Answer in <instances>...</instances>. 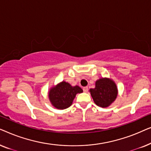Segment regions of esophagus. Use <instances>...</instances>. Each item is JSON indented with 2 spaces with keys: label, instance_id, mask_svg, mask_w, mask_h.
I'll return each instance as SVG.
<instances>
[{
  "label": "esophagus",
  "instance_id": "34e87169",
  "mask_svg": "<svg viewBox=\"0 0 151 151\" xmlns=\"http://www.w3.org/2000/svg\"><path fill=\"white\" fill-rule=\"evenodd\" d=\"M83 91L86 93L88 91V87L87 86H84V87H83Z\"/></svg>",
  "mask_w": 151,
  "mask_h": 151
}]
</instances>
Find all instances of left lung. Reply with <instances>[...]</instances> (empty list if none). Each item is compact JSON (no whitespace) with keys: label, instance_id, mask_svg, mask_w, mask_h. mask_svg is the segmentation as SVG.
Masks as SVG:
<instances>
[{"label":"left lung","instance_id":"left-lung-1","mask_svg":"<svg viewBox=\"0 0 151 151\" xmlns=\"http://www.w3.org/2000/svg\"><path fill=\"white\" fill-rule=\"evenodd\" d=\"M94 102L100 107H107L117 98V89L115 82L108 78H102L96 82V87L90 89Z\"/></svg>","mask_w":151,"mask_h":151}]
</instances>
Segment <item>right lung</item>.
I'll return each instance as SVG.
<instances>
[{
    "label": "right lung",
    "mask_w": 151,
    "mask_h": 151,
    "mask_svg": "<svg viewBox=\"0 0 151 151\" xmlns=\"http://www.w3.org/2000/svg\"><path fill=\"white\" fill-rule=\"evenodd\" d=\"M83 91L80 86H72L66 82L53 87L49 93V98L51 104L58 109H65L71 106L76 95Z\"/></svg>",
    "instance_id": "obj_1"
}]
</instances>
